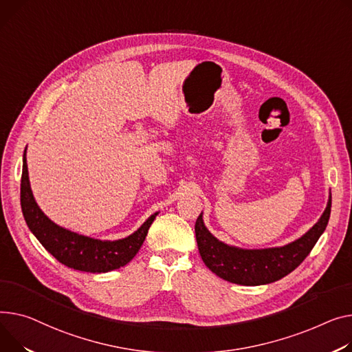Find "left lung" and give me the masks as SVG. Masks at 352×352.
<instances>
[{"instance_id":"1","label":"left lung","mask_w":352,"mask_h":352,"mask_svg":"<svg viewBox=\"0 0 352 352\" xmlns=\"http://www.w3.org/2000/svg\"><path fill=\"white\" fill-rule=\"evenodd\" d=\"M331 192L321 218L298 239L277 248L242 249L230 246L210 233L202 219L195 222L198 250L206 267L226 282L242 286H261L292 273L311 252L329 223Z\"/></svg>"}]
</instances>
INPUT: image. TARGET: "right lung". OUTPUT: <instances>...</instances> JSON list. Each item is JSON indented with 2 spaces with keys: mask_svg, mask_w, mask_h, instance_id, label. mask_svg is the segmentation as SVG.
Segmentation results:
<instances>
[{
  "mask_svg": "<svg viewBox=\"0 0 352 352\" xmlns=\"http://www.w3.org/2000/svg\"><path fill=\"white\" fill-rule=\"evenodd\" d=\"M21 208L23 218L41 245L62 265L89 273H106L126 266L142 248L148 229L158 215L153 214L127 238L100 241L65 229L46 217L38 206L28 177L27 148L22 158Z\"/></svg>",
  "mask_w": 352,
  "mask_h": 352,
  "instance_id": "right-lung-1",
  "label": "right lung"
}]
</instances>
